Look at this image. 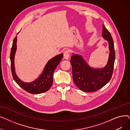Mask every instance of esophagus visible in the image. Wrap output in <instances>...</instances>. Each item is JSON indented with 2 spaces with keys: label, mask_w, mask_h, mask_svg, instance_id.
Instances as JSON below:
<instances>
[{
  "label": "esophagus",
  "mask_w": 130,
  "mask_h": 130,
  "mask_svg": "<svg viewBox=\"0 0 130 130\" xmlns=\"http://www.w3.org/2000/svg\"><path fill=\"white\" fill-rule=\"evenodd\" d=\"M63 54H64V58L65 59H68L70 58V52L68 50L65 51Z\"/></svg>",
  "instance_id": "obj_1"
}]
</instances>
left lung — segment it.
<instances>
[{
    "instance_id": "obj_1",
    "label": "left lung",
    "mask_w": 130,
    "mask_h": 130,
    "mask_svg": "<svg viewBox=\"0 0 130 130\" xmlns=\"http://www.w3.org/2000/svg\"><path fill=\"white\" fill-rule=\"evenodd\" d=\"M102 36L108 41L110 54L107 65L103 69H95L88 65L81 56L73 54L71 63L74 83L80 90L86 92L96 91L111 79L115 57L114 42L110 32L103 25Z\"/></svg>"
}]
</instances>
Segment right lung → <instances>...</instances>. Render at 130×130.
Segmentation results:
<instances>
[{"label":"right lung","mask_w":130,"mask_h":130,"mask_svg":"<svg viewBox=\"0 0 130 130\" xmlns=\"http://www.w3.org/2000/svg\"><path fill=\"white\" fill-rule=\"evenodd\" d=\"M17 36L13 40L10 52L11 70L13 79L17 84L26 92L33 94L44 93L48 90L53 84V75L54 72L63 57L61 54L50 59L46 64L43 72L40 76L30 83H25L20 80L16 74L14 66V57L16 51Z\"/></svg>","instance_id":"1"}]
</instances>
